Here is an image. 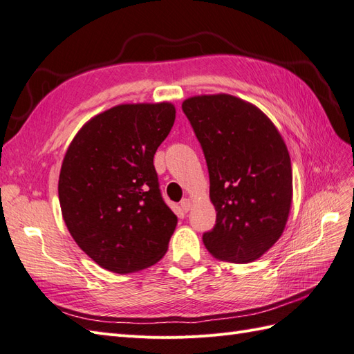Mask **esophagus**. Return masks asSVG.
Wrapping results in <instances>:
<instances>
[{"label": "esophagus", "instance_id": "esophagus-1", "mask_svg": "<svg viewBox=\"0 0 354 354\" xmlns=\"http://www.w3.org/2000/svg\"><path fill=\"white\" fill-rule=\"evenodd\" d=\"M189 207H192V201L189 198H183V202H180V209H183V212H188Z\"/></svg>", "mask_w": 354, "mask_h": 354}]
</instances>
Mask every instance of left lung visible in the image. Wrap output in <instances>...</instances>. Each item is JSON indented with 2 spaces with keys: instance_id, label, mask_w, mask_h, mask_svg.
I'll return each instance as SVG.
<instances>
[{
  "instance_id": "obj_1",
  "label": "left lung",
  "mask_w": 354,
  "mask_h": 354,
  "mask_svg": "<svg viewBox=\"0 0 354 354\" xmlns=\"http://www.w3.org/2000/svg\"><path fill=\"white\" fill-rule=\"evenodd\" d=\"M183 111L203 149L216 211L205 247L215 259L254 261L283 234L292 206L286 143L259 107L238 97L196 95Z\"/></svg>"
}]
</instances>
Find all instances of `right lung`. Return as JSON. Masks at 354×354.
Returning <instances> with one entry per match:
<instances>
[{
  "label": "right lung",
  "mask_w": 354,
  "mask_h": 354,
  "mask_svg": "<svg viewBox=\"0 0 354 354\" xmlns=\"http://www.w3.org/2000/svg\"><path fill=\"white\" fill-rule=\"evenodd\" d=\"M175 113L171 103L115 106L79 130L62 161V218L80 250L115 274L157 263L175 232L153 167Z\"/></svg>",
  "instance_id": "1"
}]
</instances>
